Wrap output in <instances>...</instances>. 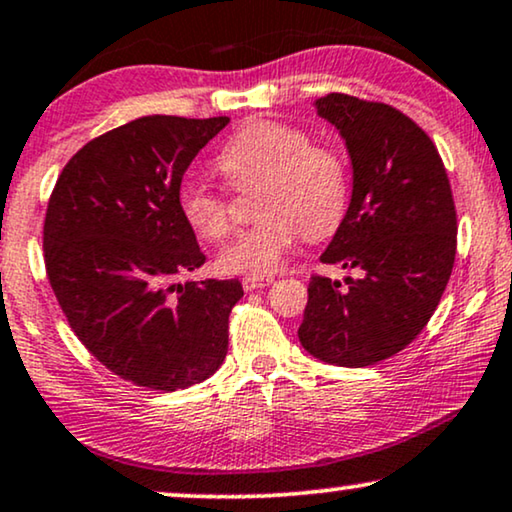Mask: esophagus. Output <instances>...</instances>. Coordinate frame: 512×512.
Listing matches in <instances>:
<instances>
[{
	"label": "esophagus",
	"mask_w": 512,
	"mask_h": 512,
	"mask_svg": "<svg viewBox=\"0 0 512 512\" xmlns=\"http://www.w3.org/2000/svg\"><path fill=\"white\" fill-rule=\"evenodd\" d=\"M243 290H257V288H264V285H271L274 283V278L271 276H245L243 278Z\"/></svg>",
	"instance_id": "1"
}]
</instances>
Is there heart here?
<instances>
[{"label": "heart", "mask_w": 512, "mask_h": 512, "mask_svg": "<svg viewBox=\"0 0 512 512\" xmlns=\"http://www.w3.org/2000/svg\"><path fill=\"white\" fill-rule=\"evenodd\" d=\"M217 166L231 185L262 180L255 213L262 217L238 231L217 255V267L229 274L269 276L306 236L332 234L349 201L346 163L335 149L311 145L302 128L281 121H250L220 149ZM182 220L203 238H220L229 229L227 201L199 175L177 185Z\"/></svg>", "instance_id": "1"}]
</instances>
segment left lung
Listing matches in <instances>:
<instances>
[{
	"instance_id": "left-lung-1",
	"label": "left lung",
	"mask_w": 512,
	"mask_h": 512,
	"mask_svg": "<svg viewBox=\"0 0 512 512\" xmlns=\"http://www.w3.org/2000/svg\"><path fill=\"white\" fill-rule=\"evenodd\" d=\"M342 135L353 187L320 262L363 271L309 281L299 342L313 358L367 367L424 330L452 276L456 210L431 138L384 102L330 93L313 102Z\"/></svg>"
}]
</instances>
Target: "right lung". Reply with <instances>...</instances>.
Listing matches in <instances>:
<instances>
[{"label": "right lung", "mask_w": 512, "mask_h": 512, "mask_svg": "<svg viewBox=\"0 0 512 512\" xmlns=\"http://www.w3.org/2000/svg\"><path fill=\"white\" fill-rule=\"evenodd\" d=\"M227 117H142L67 161L44 222V260L81 344L135 386L177 391L220 370L231 281L177 276L206 262L177 208V185Z\"/></svg>", "instance_id": "add662e5"}]
</instances>
